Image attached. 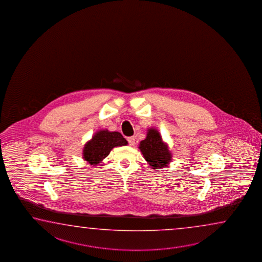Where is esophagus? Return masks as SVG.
<instances>
[{"label": "esophagus", "mask_w": 262, "mask_h": 262, "mask_svg": "<svg viewBox=\"0 0 262 262\" xmlns=\"http://www.w3.org/2000/svg\"><path fill=\"white\" fill-rule=\"evenodd\" d=\"M127 141H128L129 145L132 146L135 145V142H136V140H135V138L134 137H130V138H127Z\"/></svg>", "instance_id": "1"}]
</instances>
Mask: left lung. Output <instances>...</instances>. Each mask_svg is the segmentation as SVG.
<instances>
[{"label":"left lung","instance_id":"left-lung-1","mask_svg":"<svg viewBox=\"0 0 262 262\" xmlns=\"http://www.w3.org/2000/svg\"><path fill=\"white\" fill-rule=\"evenodd\" d=\"M138 148L151 169H164L172 160V153L168 143L165 142L155 127L147 128L146 138L139 143Z\"/></svg>","mask_w":262,"mask_h":262}]
</instances>
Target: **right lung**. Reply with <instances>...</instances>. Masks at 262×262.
<instances>
[{"instance_id": "add662e5", "label": "right lung", "mask_w": 262, "mask_h": 262, "mask_svg": "<svg viewBox=\"0 0 262 262\" xmlns=\"http://www.w3.org/2000/svg\"><path fill=\"white\" fill-rule=\"evenodd\" d=\"M128 145L119 132L101 129L93 134L92 138L85 143L82 148V158L90 165L98 166L116 146Z\"/></svg>"}]
</instances>
